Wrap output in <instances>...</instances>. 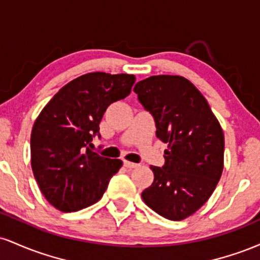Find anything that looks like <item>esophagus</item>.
Returning a JSON list of instances; mask_svg holds the SVG:
<instances>
[{
  "label": "esophagus",
  "instance_id": "34e87169",
  "mask_svg": "<svg viewBox=\"0 0 260 260\" xmlns=\"http://www.w3.org/2000/svg\"><path fill=\"white\" fill-rule=\"evenodd\" d=\"M123 165L126 166L127 169H136V168H138V164H136V162H131V161H127V160H124L123 161Z\"/></svg>",
  "mask_w": 260,
  "mask_h": 260
}]
</instances>
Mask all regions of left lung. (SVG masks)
Instances as JSON below:
<instances>
[{"mask_svg":"<svg viewBox=\"0 0 260 260\" xmlns=\"http://www.w3.org/2000/svg\"><path fill=\"white\" fill-rule=\"evenodd\" d=\"M133 90L153 115L156 137L168 143L165 165L150 166L154 182L142 198L159 215L180 221L207 203L221 177L222 128L207 99L184 77H149Z\"/></svg>","mask_w":260,"mask_h":260,"instance_id":"obj_1","label":"left lung"}]
</instances>
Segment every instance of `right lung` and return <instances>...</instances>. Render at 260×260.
Segmentation results:
<instances>
[{
  "instance_id": "1",
  "label": "right lung",
  "mask_w": 260,
  "mask_h": 260,
  "mask_svg": "<svg viewBox=\"0 0 260 260\" xmlns=\"http://www.w3.org/2000/svg\"><path fill=\"white\" fill-rule=\"evenodd\" d=\"M133 74L86 73L73 79L44 107L32 126L31 169L50 204L63 213L100 201L122 161L91 150L106 109L129 95Z\"/></svg>"
}]
</instances>
